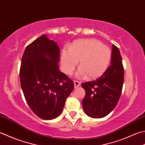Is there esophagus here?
<instances>
[{
    "label": "esophagus",
    "instance_id": "1",
    "mask_svg": "<svg viewBox=\"0 0 145 145\" xmlns=\"http://www.w3.org/2000/svg\"><path fill=\"white\" fill-rule=\"evenodd\" d=\"M73 82H74V87H75V89H77V88H78V87L80 86V82H79V81H76V80H75Z\"/></svg>",
    "mask_w": 145,
    "mask_h": 145
}]
</instances>
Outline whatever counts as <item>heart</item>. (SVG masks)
Segmentation results:
<instances>
[{
    "label": "heart",
    "instance_id": "b5f03b06",
    "mask_svg": "<svg viewBox=\"0 0 145 145\" xmlns=\"http://www.w3.org/2000/svg\"><path fill=\"white\" fill-rule=\"evenodd\" d=\"M110 58L111 52L106 45L94 39H84L73 42L69 50H62L61 64L63 72L70 75L79 61L76 76L93 79L105 72Z\"/></svg>",
    "mask_w": 145,
    "mask_h": 145
}]
</instances>
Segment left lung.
Here are the masks:
<instances>
[{"instance_id": "left-lung-1", "label": "left lung", "mask_w": 145, "mask_h": 145, "mask_svg": "<svg viewBox=\"0 0 145 145\" xmlns=\"http://www.w3.org/2000/svg\"><path fill=\"white\" fill-rule=\"evenodd\" d=\"M123 83L124 68L121 53L118 48L112 44L109 67L97 80L82 84L86 90L82 106L87 115L102 118L109 114L118 103Z\"/></svg>"}]
</instances>
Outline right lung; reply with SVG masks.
Here are the masks:
<instances>
[{"mask_svg": "<svg viewBox=\"0 0 145 145\" xmlns=\"http://www.w3.org/2000/svg\"><path fill=\"white\" fill-rule=\"evenodd\" d=\"M59 48L42 35L25 48L19 76L27 103L42 120H53L61 114L74 84L59 70Z\"/></svg>", "mask_w": 145, "mask_h": 145, "instance_id": "obj_1", "label": "right lung"}]
</instances>
